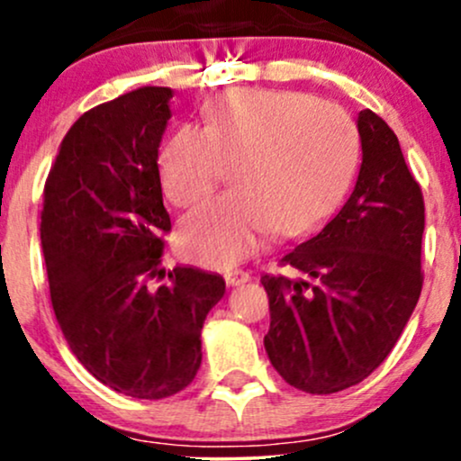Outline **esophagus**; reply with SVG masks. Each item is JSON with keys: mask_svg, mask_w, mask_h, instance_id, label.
I'll list each match as a JSON object with an SVG mask.
<instances>
[{"mask_svg": "<svg viewBox=\"0 0 461 461\" xmlns=\"http://www.w3.org/2000/svg\"><path fill=\"white\" fill-rule=\"evenodd\" d=\"M223 277H225L227 285H240V284L249 282V279H251V275H249L247 271H242V268H231V271H225Z\"/></svg>", "mask_w": 461, "mask_h": 461, "instance_id": "1", "label": "esophagus"}]
</instances>
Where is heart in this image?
<instances>
[{
	"label": "heart",
	"mask_w": 461,
	"mask_h": 461,
	"mask_svg": "<svg viewBox=\"0 0 461 461\" xmlns=\"http://www.w3.org/2000/svg\"><path fill=\"white\" fill-rule=\"evenodd\" d=\"M359 160V136L340 105L294 91L236 88L203 113V130L182 125L162 142L158 171L167 199L193 208L231 167L234 193L184 219L190 260L230 268L268 234L297 240L330 219Z\"/></svg>",
	"instance_id": "b5f03b06"
}]
</instances>
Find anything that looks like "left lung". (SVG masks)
Masks as SVG:
<instances>
[{"instance_id":"8db88e82","label":"left lung","mask_w":461,"mask_h":461,"mask_svg":"<svg viewBox=\"0 0 461 461\" xmlns=\"http://www.w3.org/2000/svg\"><path fill=\"white\" fill-rule=\"evenodd\" d=\"M362 167L342 210L279 260L308 279L264 275L268 359L294 388L331 394L388 357L422 290L425 201L399 139L373 110L357 116Z\"/></svg>"}]
</instances>
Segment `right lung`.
<instances>
[{
  "label": "right lung",
  "mask_w": 461,
  "mask_h": 461,
  "mask_svg": "<svg viewBox=\"0 0 461 461\" xmlns=\"http://www.w3.org/2000/svg\"><path fill=\"white\" fill-rule=\"evenodd\" d=\"M171 88L95 105L67 131L47 176L41 245L51 308L82 366L134 399H167L201 366V327L223 277L177 267L164 277L171 216L158 171Z\"/></svg>",
  "instance_id": "obj_1"
}]
</instances>
